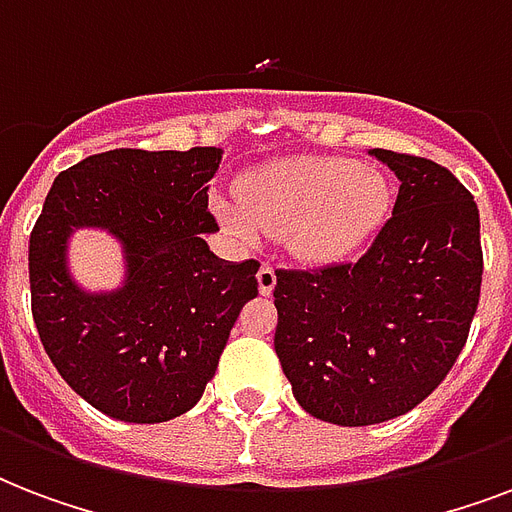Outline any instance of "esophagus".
<instances>
[{
  "label": "esophagus",
  "instance_id": "1",
  "mask_svg": "<svg viewBox=\"0 0 512 512\" xmlns=\"http://www.w3.org/2000/svg\"><path fill=\"white\" fill-rule=\"evenodd\" d=\"M257 287H260V295H271L273 287H276V271H273L271 263L260 265V271H257Z\"/></svg>",
  "mask_w": 512,
  "mask_h": 512
}]
</instances>
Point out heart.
<instances>
[{
	"label": "heart",
	"mask_w": 512,
	"mask_h": 512,
	"mask_svg": "<svg viewBox=\"0 0 512 512\" xmlns=\"http://www.w3.org/2000/svg\"><path fill=\"white\" fill-rule=\"evenodd\" d=\"M390 209L393 188L380 170L300 156L244 177L241 204L220 201L217 215L244 239L292 231V249L303 260L342 263L382 231Z\"/></svg>",
	"instance_id": "b5f03b06"
}]
</instances>
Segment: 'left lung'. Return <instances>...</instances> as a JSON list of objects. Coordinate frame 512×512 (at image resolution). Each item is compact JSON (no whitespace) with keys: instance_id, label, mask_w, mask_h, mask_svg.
<instances>
[{"instance_id":"obj_1","label":"left lung","mask_w":512,"mask_h":512,"mask_svg":"<svg viewBox=\"0 0 512 512\" xmlns=\"http://www.w3.org/2000/svg\"><path fill=\"white\" fill-rule=\"evenodd\" d=\"M401 180L393 217L356 263L276 271L273 348L297 404L361 428L441 385L481 295V220L470 191L420 156L372 148Z\"/></svg>"}]
</instances>
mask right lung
I'll use <instances>...</instances> for the list:
<instances>
[{
    "mask_svg": "<svg viewBox=\"0 0 512 512\" xmlns=\"http://www.w3.org/2000/svg\"><path fill=\"white\" fill-rule=\"evenodd\" d=\"M223 148H116L60 172L28 241L36 332L60 377L98 412L167 422L201 398L231 327L257 297V260L228 263L204 233L209 180ZM100 227L123 244L125 281L87 293L70 276L67 241Z\"/></svg>",
    "mask_w": 512,
    "mask_h": 512,
    "instance_id": "right-lung-1",
    "label": "right lung"
}]
</instances>
